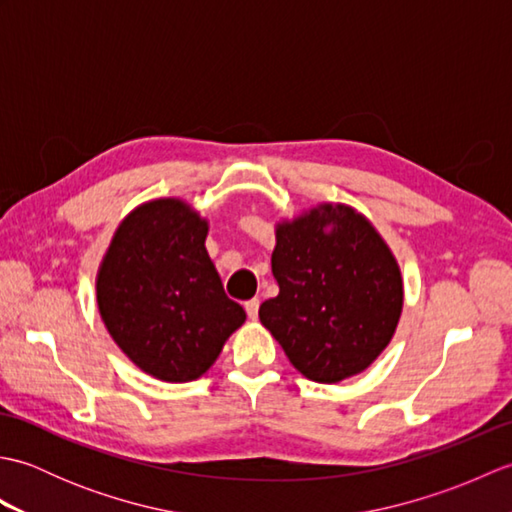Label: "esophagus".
<instances>
[{
    "instance_id": "obj_1",
    "label": "esophagus",
    "mask_w": 512,
    "mask_h": 512,
    "mask_svg": "<svg viewBox=\"0 0 512 512\" xmlns=\"http://www.w3.org/2000/svg\"><path fill=\"white\" fill-rule=\"evenodd\" d=\"M244 308H246V314H248V319H257V314H259V299H248L246 303H244Z\"/></svg>"
}]
</instances>
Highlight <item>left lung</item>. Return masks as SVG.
Returning <instances> with one entry per match:
<instances>
[{"instance_id":"1","label":"left lung","mask_w":512,"mask_h":512,"mask_svg":"<svg viewBox=\"0 0 512 512\" xmlns=\"http://www.w3.org/2000/svg\"><path fill=\"white\" fill-rule=\"evenodd\" d=\"M279 295L259 321L314 383L361 374L389 345L402 312L396 257L363 213L319 204L275 226Z\"/></svg>"}]
</instances>
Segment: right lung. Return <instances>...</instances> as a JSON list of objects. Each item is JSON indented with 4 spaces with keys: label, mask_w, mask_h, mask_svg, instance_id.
I'll return each mask as SVG.
<instances>
[{
    "label": "right lung",
    "mask_w": 512,
    "mask_h": 512,
    "mask_svg": "<svg viewBox=\"0 0 512 512\" xmlns=\"http://www.w3.org/2000/svg\"><path fill=\"white\" fill-rule=\"evenodd\" d=\"M209 222L191 204L160 198L118 224L96 275L107 332L145 374L200 378L246 321L206 253Z\"/></svg>",
    "instance_id": "obj_1"
}]
</instances>
